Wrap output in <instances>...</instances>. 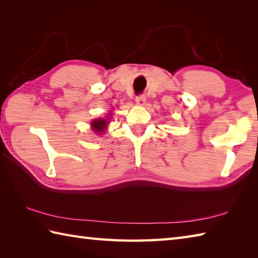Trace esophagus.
I'll return each instance as SVG.
<instances>
[{
    "instance_id": "obj_1",
    "label": "esophagus",
    "mask_w": 258,
    "mask_h": 258,
    "mask_svg": "<svg viewBox=\"0 0 258 258\" xmlns=\"http://www.w3.org/2000/svg\"><path fill=\"white\" fill-rule=\"evenodd\" d=\"M135 101H136V103L139 104V105H144L145 104V102H146V97L144 96V95H139V96H136V98H135Z\"/></svg>"
}]
</instances>
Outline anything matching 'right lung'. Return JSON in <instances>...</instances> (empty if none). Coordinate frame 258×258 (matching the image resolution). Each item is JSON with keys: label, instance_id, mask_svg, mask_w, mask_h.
<instances>
[{"label": "right lung", "instance_id": "add662e5", "mask_svg": "<svg viewBox=\"0 0 258 258\" xmlns=\"http://www.w3.org/2000/svg\"><path fill=\"white\" fill-rule=\"evenodd\" d=\"M106 124H107V119H95L92 122V126H93V130L95 131L97 133H101L104 131V128L106 127Z\"/></svg>", "mask_w": 258, "mask_h": 258}]
</instances>
